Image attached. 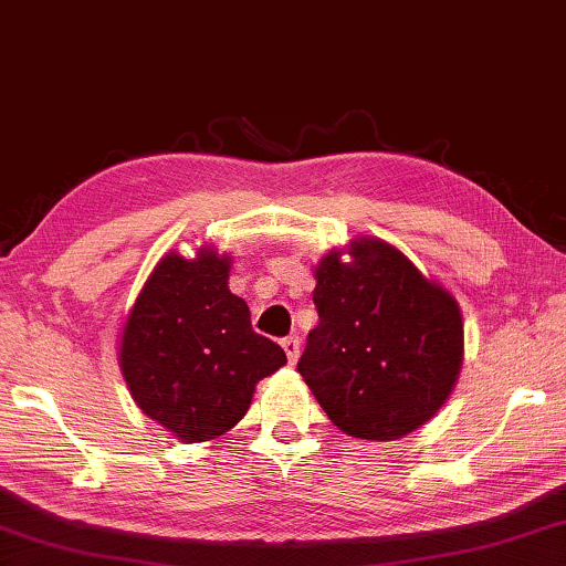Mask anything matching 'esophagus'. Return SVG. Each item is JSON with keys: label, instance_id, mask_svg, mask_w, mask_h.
<instances>
[{"label": "esophagus", "instance_id": "esophagus-1", "mask_svg": "<svg viewBox=\"0 0 566 566\" xmlns=\"http://www.w3.org/2000/svg\"><path fill=\"white\" fill-rule=\"evenodd\" d=\"M300 346H302L300 336H286V338H282V348H284L286 358H290V364H296V358H300Z\"/></svg>", "mask_w": 566, "mask_h": 566}]
</instances>
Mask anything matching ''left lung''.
<instances>
[{
    "mask_svg": "<svg viewBox=\"0 0 566 566\" xmlns=\"http://www.w3.org/2000/svg\"><path fill=\"white\" fill-rule=\"evenodd\" d=\"M316 266L318 324L296 364L336 428L396 440L446 403L462 364V316L453 296L378 240L352 242Z\"/></svg>",
    "mask_w": 566,
    "mask_h": 566,
    "instance_id": "left-lung-1",
    "label": "left lung"
}]
</instances>
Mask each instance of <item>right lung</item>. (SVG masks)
<instances>
[{"instance_id":"add662e5","label":"right lung","mask_w":566,"mask_h":566,"mask_svg":"<svg viewBox=\"0 0 566 566\" xmlns=\"http://www.w3.org/2000/svg\"><path fill=\"white\" fill-rule=\"evenodd\" d=\"M230 260L202 250L163 262L123 326L120 368L143 413L185 443L222 436L248 413L254 386L286 364L228 290Z\"/></svg>"}]
</instances>
